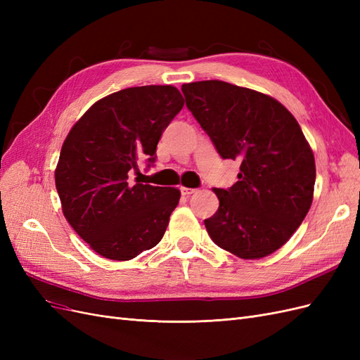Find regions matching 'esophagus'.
I'll return each mask as SVG.
<instances>
[{"label":"esophagus","mask_w":360,"mask_h":360,"mask_svg":"<svg viewBox=\"0 0 360 360\" xmlns=\"http://www.w3.org/2000/svg\"><path fill=\"white\" fill-rule=\"evenodd\" d=\"M195 191H197V189L184 188V186H181V188H180V192H181V195H184V197H189V195H192Z\"/></svg>","instance_id":"1"}]
</instances>
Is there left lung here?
<instances>
[{"label":"left lung","instance_id":"left-lung-1","mask_svg":"<svg viewBox=\"0 0 360 360\" xmlns=\"http://www.w3.org/2000/svg\"><path fill=\"white\" fill-rule=\"evenodd\" d=\"M186 106L224 159H240L219 209L205 219L212 240L245 259L274 254L308 214L314 153L297 120L274 97L224 81L183 84Z\"/></svg>","mask_w":360,"mask_h":360}]
</instances>
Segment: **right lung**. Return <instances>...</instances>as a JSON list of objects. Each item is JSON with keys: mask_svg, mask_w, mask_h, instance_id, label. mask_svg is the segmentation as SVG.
Segmentation results:
<instances>
[{"mask_svg": "<svg viewBox=\"0 0 360 360\" xmlns=\"http://www.w3.org/2000/svg\"><path fill=\"white\" fill-rule=\"evenodd\" d=\"M183 105L172 85L132 86L97 101L70 129L56 186L64 217L94 252L127 261L165 234L180 191L132 184L129 172L141 156L156 160L162 132Z\"/></svg>", "mask_w": 360, "mask_h": 360, "instance_id": "right-lung-1", "label": "right lung"}]
</instances>
